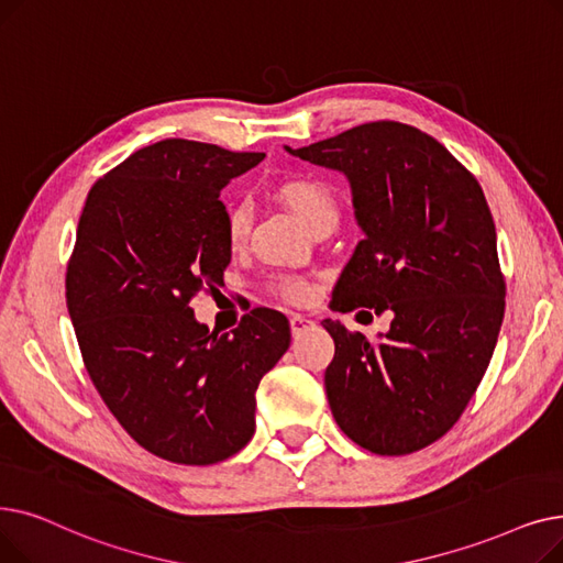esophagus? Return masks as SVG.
<instances>
[{"mask_svg": "<svg viewBox=\"0 0 563 563\" xmlns=\"http://www.w3.org/2000/svg\"><path fill=\"white\" fill-rule=\"evenodd\" d=\"M311 325H313V320L307 318V316H302V313H292V316H290V330H292V334H296V336H300L302 332H307Z\"/></svg>", "mask_w": 563, "mask_h": 563, "instance_id": "obj_1", "label": "esophagus"}]
</instances>
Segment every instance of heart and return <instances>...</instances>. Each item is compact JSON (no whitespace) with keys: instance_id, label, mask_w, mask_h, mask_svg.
<instances>
[{"instance_id":"1","label":"heart","mask_w":563,"mask_h":563,"mask_svg":"<svg viewBox=\"0 0 563 563\" xmlns=\"http://www.w3.org/2000/svg\"><path fill=\"white\" fill-rule=\"evenodd\" d=\"M282 201L296 212V218L309 229L316 231L323 224H336L339 222V201L334 197V190L316 178H292L279 185ZM252 227V210L247 203H233L227 212V235L229 245L233 250L243 247L247 243ZM277 290L288 300H305L309 296V284L302 279H282L277 284Z\"/></svg>"}]
</instances>
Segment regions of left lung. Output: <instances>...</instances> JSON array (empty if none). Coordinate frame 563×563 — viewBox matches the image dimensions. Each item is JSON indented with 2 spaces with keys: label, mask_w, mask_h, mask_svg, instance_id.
Listing matches in <instances>:
<instances>
[{
  "label": "left lung",
  "mask_w": 563,
  "mask_h": 563,
  "mask_svg": "<svg viewBox=\"0 0 563 563\" xmlns=\"http://www.w3.org/2000/svg\"><path fill=\"white\" fill-rule=\"evenodd\" d=\"M284 148L351 185L364 240L330 307L391 311L376 341L323 320L334 339L325 371L332 415L380 456L419 451L459 421L501 328L506 290L484 190L438 140L396 121Z\"/></svg>",
  "instance_id": "obj_1"
}]
</instances>
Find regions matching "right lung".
Returning <instances> with one entry per match:
<instances>
[{
  "mask_svg": "<svg viewBox=\"0 0 563 563\" xmlns=\"http://www.w3.org/2000/svg\"><path fill=\"white\" fill-rule=\"evenodd\" d=\"M263 157L163 140L102 176L79 216L66 305L85 366L130 438L172 463L243 449L258 383L290 345L275 309L210 334L190 307L224 286L231 261L220 192Z\"/></svg>",
  "mask_w": 563,
  "mask_h": 563,
  "instance_id": "obj_1",
  "label": "right lung"
}]
</instances>
